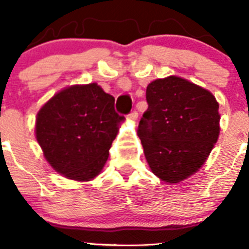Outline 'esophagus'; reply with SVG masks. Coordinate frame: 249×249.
<instances>
[{"label": "esophagus", "instance_id": "esophagus-1", "mask_svg": "<svg viewBox=\"0 0 249 249\" xmlns=\"http://www.w3.org/2000/svg\"><path fill=\"white\" fill-rule=\"evenodd\" d=\"M128 117H129V120H132V121H136L137 118H138V113H137L136 109H134V111H132V112L129 113Z\"/></svg>", "mask_w": 249, "mask_h": 249}]
</instances>
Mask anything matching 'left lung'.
<instances>
[{
	"label": "left lung",
	"instance_id": "left-lung-1",
	"mask_svg": "<svg viewBox=\"0 0 249 249\" xmlns=\"http://www.w3.org/2000/svg\"><path fill=\"white\" fill-rule=\"evenodd\" d=\"M148 108L137 129L149 168L168 184L197 172L220 134L218 102L210 91L178 76L147 86Z\"/></svg>",
	"mask_w": 249,
	"mask_h": 249
}]
</instances>
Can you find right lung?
<instances>
[{
	"mask_svg": "<svg viewBox=\"0 0 249 249\" xmlns=\"http://www.w3.org/2000/svg\"><path fill=\"white\" fill-rule=\"evenodd\" d=\"M123 117L115 97L97 84L55 93L36 115V137L54 169L68 179L89 181L100 174Z\"/></svg>",
	"mask_w": 249,
	"mask_h": 249,
	"instance_id": "1",
	"label": "right lung"
}]
</instances>
